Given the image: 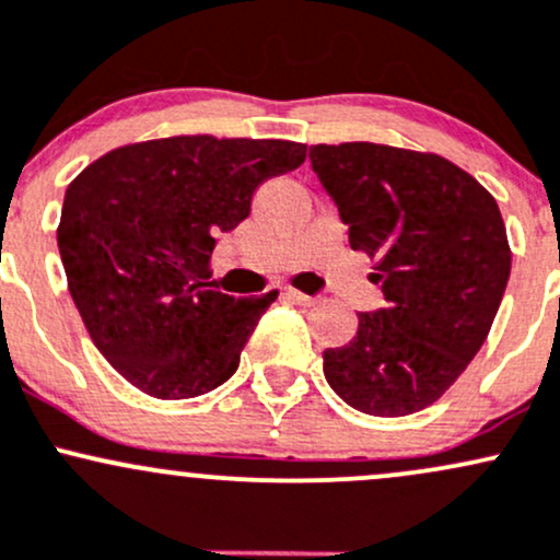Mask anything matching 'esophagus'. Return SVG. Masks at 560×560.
Here are the masks:
<instances>
[{
    "label": "esophagus",
    "instance_id": "obj_1",
    "mask_svg": "<svg viewBox=\"0 0 560 560\" xmlns=\"http://www.w3.org/2000/svg\"><path fill=\"white\" fill-rule=\"evenodd\" d=\"M285 296L291 299V301H296V304H301V306H312V304H317V299H314V296H306V293H301V291H293V288H288Z\"/></svg>",
    "mask_w": 560,
    "mask_h": 560
}]
</instances>
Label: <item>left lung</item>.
I'll return each instance as SVG.
<instances>
[{"mask_svg": "<svg viewBox=\"0 0 560 560\" xmlns=\"http://www.w3.org/2000/svg\"><path fill=\"white\" fill-rule=\"evenodd\" d=\"M310 161L386 299L360 314L347 347L323 351L325 378L368 416L423 410L468 368L500 310L511 246L498 200L460 166L418 150L314 144Z\"/></svg>", "mask_w": 560, "mask_h": 560, "instance_id": "1", "label": "left lung"}]
</instances>
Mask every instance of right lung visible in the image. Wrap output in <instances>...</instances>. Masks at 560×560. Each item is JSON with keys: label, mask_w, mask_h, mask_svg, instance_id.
Segmentation results:
<instances>
[{"label": "right lung", "mask_w": 560, "mask_h": 560, "mask_svg": "<svg viewBox=\"0 0 560 560\" xmlns=\"http://www.w3.org/2000/svg\"><path fill=\"white\" fill-rule=\"evenodd\" d=\"M306 144L211 135L124 144L68 185L58 248L100 354L155 399H192L232 378L278 291H211L219 232L250 213L261 182L293 172Z\"/></svg>", "instance_id": "1"}]
</instances>
